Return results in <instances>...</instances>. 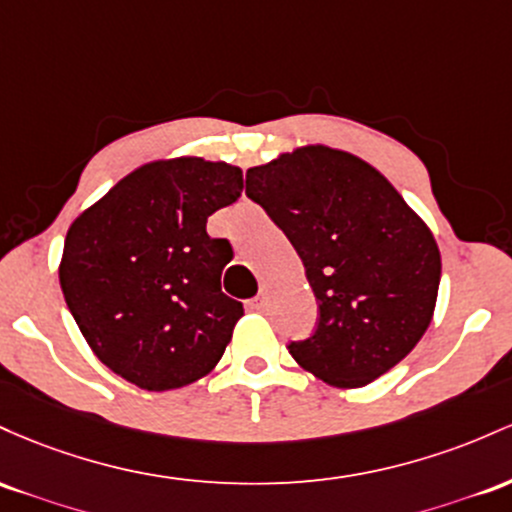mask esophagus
Here are the masks:
<instances>
[{
    "label": "esophagus",
    "mask_w": 512,
    "mask_h": 512,
    "mask_svg": "<svg viewBox=\"0 0 512 512\" xmlns=\"http://www.w3.org/2000/svg\"><path fill=\"white\" fill-rule=\"evenodd\" d=\"M266 302H268L266 292H258V295L254 297V300L249 302V307L254 309V312H263V309H266Z\"/></svg>",
    "instance_id": "esophagus-1"
}]
</instances>
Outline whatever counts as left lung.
Instances as JSON below:
<instances>
[{"label": "left lung", "instance_id": "obj_1", "mask_svg": "<svg viewBox=\"0 0 512 512\" xmlns=\"http://www.w3.org/2000/svg\"><path fill=\"white\" fill-rule=\"evenodd\" d=\"M246 195L300 254L319 304L292 358L333 387H365L421 341L440 285L426 222L377 169L331 147H300L246 171Z\"/></svg>", "mask_w": 512, "mask_h": 512}]
</instances>
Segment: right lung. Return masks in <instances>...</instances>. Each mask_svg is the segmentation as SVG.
I'll return each mask as SVG.
<instances>
[{"label": "right lung", "mask_w": 512, "mask_h": 512, "mask_svg": "<svg viewBox=\"0 0 512 512\" xmlns=\"http://www.w3.org/2000/svg\"><path fill=\"white\" fill-rule=\"evenodd\" d=\"M241 188L239 166L152 162L72 222L62 295L91 350L123 380L166 392L220 363L244 307L220 285L232 246L205 225Z\"/></svg>", "instance_id": "right-lung-1"}]
</instances>
